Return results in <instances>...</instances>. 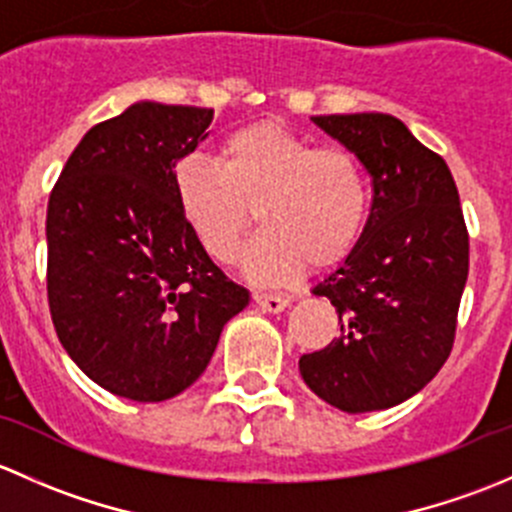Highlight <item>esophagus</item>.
Segmentation results:
<instances>
[{
	"mask_svg": "<svg viewBox=\"0 0 512 512\" xmlns=\"http://www.w3.org/2000/svg\"><path fill=\"white\" fill-rule=\"evenodd\" d=\"M255 304L262 309V312H270V314H280L285 312L289 307V302H292V297H287V294H265V292H255Z\"/></svg>",
	"mask_w": 512,
	"mask_h": 512,
	"instance_id": "34e87169",
	"label": "esophagus"
}]
</instances>
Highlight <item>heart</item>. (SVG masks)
Masks as SVG:
<instances>
[{"instance_id":"1","label":"heart","mask_w":512,"mask_h":512,"mask_svg":"<svg viewBox=\"0 0 512 512\" xmlns=\"http://www.w3.org/2000/svg\"><path fill=\"white\" fill-rule=\"evenodd\" d=\"M180 218L215 260L230 262L252 218L262 230L240 265L257 285H282L312 267L347 260L364 235L371 190L364 165L339 148H314L277 121L227 133L218 163L200 156L173 165Z\"/></svg>"}]
</instances>
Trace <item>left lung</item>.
Masks as SVG:
<instances>
[{
    "label": "left lung",
    "instance_id": "8db88e82",
    "mask_svg": "<svg viewBox=\"0 0 512 512\" xmlns=\"http://www.w3.org/2000/svg\"><path fill=\"white\" fill-rule=\"evenodd\" d=\"M371 175V210L352 255L312 289L339 337L299 359L304 384L347 414L391 409L448 359L468 280V232L446 160L389 113L312 116Z\"/></svg>",
    "mask_w": 512,
    "mask_h": 512
}]
</instances>
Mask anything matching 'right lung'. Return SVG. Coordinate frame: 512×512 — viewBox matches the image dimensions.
<instances>
[{
  "instance_id": "right-lung-1",
  "label": "right lung",
  "mask_w": 512,
  "mask_h": 512,
  "mask_svg": "<svg viewBox=\"0 0 512 512\" xmlns=\"http://www.w3.org/2000/svg\"><path fill=\"white\" fill-rule=\"evenodd\" d=\"M213 108L136 101L74 148L46 210V289L59 342L101 389L165 401L213 359L250 304L180 218L173 165Z\"/></svg>"
}]
</instances>
